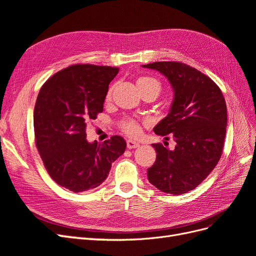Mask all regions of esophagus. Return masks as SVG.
Instances as JSON below:
<instances>
[{"instance_id": "34e87169", "label": "esophagus", "mask_w": 256, "mask_h": 256, "mask_svg": "<svg viewBox=\"0 0 256 256\" xmlns=\"http://www.w3.org/2000/svg\"><path fill=\"white\" fill-rule=\"evenodd\" d=\"M140 146L138 142L132 141V140H127V147L129 150H132V148H136V147Z\"/></svg>"}]
</instances>
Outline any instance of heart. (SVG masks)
I'll return each mask as SVG.
<instances>
[{"label":"heart","mask_w":256,"mask_h":256,"mask_svg":"<svg viewBox=\"0 0 256 256\" xmlns=\"http://www.w3.org/2000/svg\"><path fill=\"white\" fill-rule=\"evenodd\" d=\"M136 86L142 95L150 94V92H152V94L158 96L161 90L160 82L157 79H154L152 76H140V78L136 80ZM112 94H113V86H111L106 92V102H109L112 99ZM120 128L122 129V132H125L129 136H138L141 134L140 122L134 118H125L120 120Z\"/></svg>","instance_id":"heart-1"}]
</instances>
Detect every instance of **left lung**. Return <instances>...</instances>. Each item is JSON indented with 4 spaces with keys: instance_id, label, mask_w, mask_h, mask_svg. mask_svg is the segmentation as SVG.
<instances>
[{
    "instance_id": "1",
    "label": "left lung",
    "mask_w": 256,
    "mask_h": 256,
    "mask_svg": "<svg viewBox=\"0 0 256 256\" xmlns=\"http://www.w3.org/2000/svg\"><path fill=\"white\" fill-rule=\"evenodd\" d=\"M143 67L164 74L174 90L166 118L154 128V134L173 138L168 150L160 143L147 178L157 189L184 194L202 182L218 164L226 134L228 112L221 90L209 76L180 62H154Z\"/></svg>"
}]
</instances>
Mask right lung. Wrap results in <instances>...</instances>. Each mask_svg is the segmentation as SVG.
Masks as SVG:
<instances>
[{"label":"right lung","mask_w":256,"mask_h":256,"mask_svg":"<svg viewBox=\"0 0 256 256\" xmlns=\"http://www.w3.org/2000/svg\"><path fill=\"white\" fill-rule=\"evenodd\" d=\"M118 67L76 64L58 72L44 83L34 108L37 150L48 174L72 192L102 184L126 141L113 136L104 143H88L86 127L104 111L110 82Z\"/></svg>","instance_id":"right-lung-1"}]
</instances>
